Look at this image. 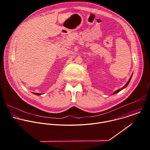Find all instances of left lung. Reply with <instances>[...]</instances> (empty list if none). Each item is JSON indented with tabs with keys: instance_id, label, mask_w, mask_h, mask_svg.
I'll return each instance as SVG.
<instances>
[{
	"instance_id": "8db88e82",
	"label": "left lung",
	"mask_w": 150,
	"mask_h": 150,
	"mask_svg": "<svg viewBox=\"0 0 150 150\" xmlns=\"http://www.w3.org/2000/svg\"><path fill=\"white\" fill-rule=\"evenodd\" d=\"M132 74L131 75V77H130V78H129V81H127V82L126 83V85H125V86L124 87H123L122 88H120V89H119V90H116V91H115L113 93V94H116V93H119V91H120L121 90H122L123 89H124V88H125L127 86V85L128 84H129V82H130V81H131V78H132Z\"/></svg>"
}]
</instances>
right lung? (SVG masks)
<instances>
[{"label":"right lung","mask_w":150,"mask_h":150,"mask_svg":"<svg viewBox=\"0 0 150 150\" xmlns=\"http://www.w3.org/2000/svg\"><path fill=\"white\" fill-rule=\"evenodd\" d=\"M33 94H35V95H37V96H40V95L42 94H40V93H33Z\"/></svg>","instance_id":"1"}]
</instances>
